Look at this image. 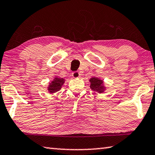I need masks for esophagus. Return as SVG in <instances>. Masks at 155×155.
Returning <instances> with one entry per match:
<instances>
[{"label": "esophagus", "instance_id": "34e87169", "mask_svg": "<svg viewBox=\"0 0 155 155\" xmlns=\"http://www.w3.org/2000/svg\"><path fill=\"white\" fill-rule=\"evenodd\" d=\"M80 75V73L78 72V71H74L73 73H72V76L73 78H79Z\"/></svg>", "mask_w": 155, "mask_h": 155}]
</instances>
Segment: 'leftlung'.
Instances as JSON below:
<instances>
[{"label": "left lung", "mask_w": 155, "mask_h": 155, "mask_svg": "<svg viewBox=\"0 0 155 155\" xmlns=\"http://www.w3.org/2000/svg\"><path fill=\"white\" fill-rule=\"evenodd\" d=\"M90 88L92 91L97 93L101 94L104 93L105 91L106 90V87H105V84L104 80H102L99 78L97 77H92L90 80Z\"/></svg>", "instance_id": "1"}]
</instances>
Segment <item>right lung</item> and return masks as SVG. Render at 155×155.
<instances>
[{"label":"right lung","mask_w":155,"mask_h":155,"mask_svg":"<svg viewBox=\"0 0 155 155\" xmlns=\"http://www.w3.org/2000/svg\"><path fill=\"white\" fill-rule=\"evenodd\" d=\"M64 82L65 80L64 78H58V76H56L54 78V80L49 83V85L47 88L48 93L51 94H53L56 92L59 91L61 89L62 85L64 84Z\"/></svg>","instance_id":"obj_1"}]
</instances>
